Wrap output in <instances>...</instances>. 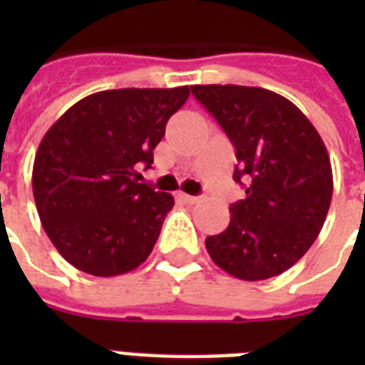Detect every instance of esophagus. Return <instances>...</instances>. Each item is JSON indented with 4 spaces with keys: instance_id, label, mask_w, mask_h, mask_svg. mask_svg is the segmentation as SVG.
<instances>
[{
    "instance_id": "obj_1",
    "label": "esophagus",
    "mask_w": 365,
    "mask_h": 365,
    "mask_svg": "<svg viewBox=\"0 0 365 365\" xmlns=\"http://www.w3.org/2000/svg\"><path fill=\"white\" fill-rule=\"evenodd\" d=\"M180 199H182L183 202H187V205L199 202V197H193V195H187V193H180Z\"/></svg>"
}]
</instances>
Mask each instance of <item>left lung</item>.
<instances>
[{
  "instance_id": "8db88e82",
  "label": "left lung",
  "mask_w": 365,
  "mask_h": 365,
  "mask_svg": "<svg viewBox=\"0 0 365 365\" xmlns=\"http://www.w3.org/2000/svg\"><path fill=\"white\" fill-rule=\"evenodd\" d=\"M237 155L233 180L246 197L231 205L229 227L206 239L212 261L240 280L288 271L317 240L334 195L322 138L280 94L240 85H193Z\"/></svg>"
}]
</instances>
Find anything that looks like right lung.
<instances>
[{"instance_id":"add662e5","label":"right lung","mask_w":365,"mask_h":365,"mask_svg":"<svg viewBox=\"0 0 365 365\" xmlns=\"http://www.w3.org/2000/svg\"><path fill=\"white\" fill-rule=\"evenodd\" d=\"M189 87L117 88L73 104L43 136L31 187L45 233L68 263L94 277L142 265L159 239L170 193L136 182Z\"/></svg>"}]
</instances>
